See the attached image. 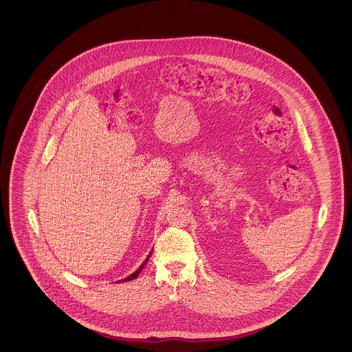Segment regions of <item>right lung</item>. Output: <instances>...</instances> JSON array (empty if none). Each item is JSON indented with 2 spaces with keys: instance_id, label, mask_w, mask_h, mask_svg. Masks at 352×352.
Instances as JSON below:
<instances>
[{
  "instance_id": "right-lung-1",
  "label": "right lung",
  "mask_w": 352,
  "mask_h": 352,
  "mask_svg": "<svg viewBox=\"0 0 352 352\" xmlns=\"http://www.w3.org/2000/svg\"><path fill=\"white\" fill-rule=\"evenodd\" d=\"M151 253H149V256H148V257H146V258H145V261H144V264H141V267H140V268L137 269V270H135V272H134V273H132V274H131V276H128V277H126V278H124V280H122V281H124V283H125V281H131V280H134V278H137V277H138V274H140V272H141V270H142V269H144V267H145V264H146V263H148V260H149V257H151ZM118 283H121V281H118Z\"/></svg>"
}]
</instances>
